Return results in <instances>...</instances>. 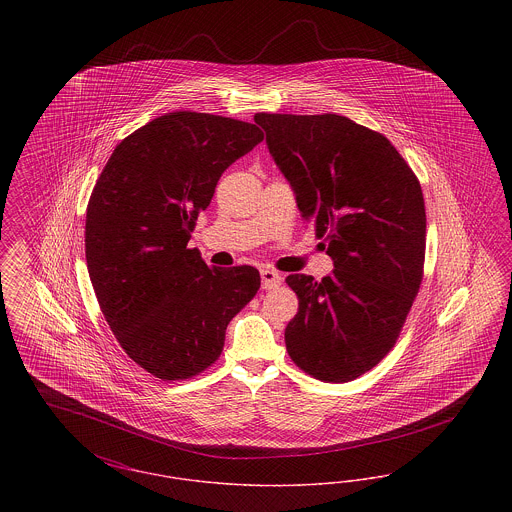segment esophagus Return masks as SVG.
<instances>
[{
	"label": "esophagus",
	"instance_id": "1",
	"mask_svg": "<svg viewBox=\"0 0 512 512\" xmlns=\"http://www.w3.org/2000/svg\"><path fill=\"white\" fill-rule=\"evenodd\" d=\"M261 278H263V288L265 290H274V288H278L282 284L280 272H276L272 268H263L261 270Z\"/></svg>",
	"mask_w": 512,
	"mask_h": 512
}]
</instances>
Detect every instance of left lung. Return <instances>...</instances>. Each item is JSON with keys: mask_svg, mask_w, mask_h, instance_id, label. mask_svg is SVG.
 <instances>
[{"mask_svg": "<svg viewBox=\"0 0 512 512\" xmlns=\"http://www.w3.org/2000/svg\"><path fill=\"white\" fill-rule=\"evenodd\" d=\"M255 122L334 261L320 282L286 278L299 299L286 349L318 380H355L388 355L422 282L420 184L386 136L347 117L257 113Z\"/></svg>", "mask_w": 512, "mask_h": 512, "instance_id": "8db88e82", "label": "left lung"}]
</instances>
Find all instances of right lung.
Instances as JSON below:
<instances>
[{
  "label": "right lung",
  "instance_id": "obj_1",
  "mask_svg": "<svg viewBox=\"0 0 512 512\" xmlns=\"http://www.w3.org/2000/svg\"><path fill=\"white\" fill-rule=\"evenodd\" d=\"M261 142L257 124L176 111L124 138L99 174L86 211L90 280L122 349L155 378L213 365L261 286L257 268H209L188 249L222 172Z\"/></svg>",
  "mask_w": 512,
  "mask_h": 512
}]
</instances>
